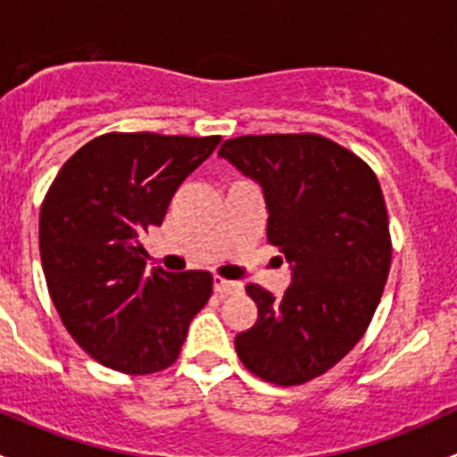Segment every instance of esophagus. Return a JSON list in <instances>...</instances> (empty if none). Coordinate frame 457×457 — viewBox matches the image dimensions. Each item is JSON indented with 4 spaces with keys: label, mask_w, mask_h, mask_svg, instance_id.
I'll return each instance as SVG.
<instances>
[{
    "label": "esophagus",
    "mask_w": 457,
    "mask_h": 457,
    "mask_svg": "<svg viewBox=\"0 0 457 457\" xmlns=\"http://www.w3.org/2000/svg\"><path fill=\"white\" fill-rule=\"evenodd\" d=\"M241 289V285L234 283V280H225L220 278V276H216L214 278V292L220 294V296H228V294H234Z\"/></svg>",
    "instance_id": "34e87169"
}]
</instances>
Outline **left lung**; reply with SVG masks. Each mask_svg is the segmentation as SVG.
Returning a JSON list of instances; mask_svg holds the SVG:
<instances>
[{"mask_svg": "<svg viewBox=\"0 0 457 457\" xmlns=\"http://www.w3.org/2000/svg\"><path fill=\"white\" fill-rule=\"evenodd\" d=\"M219 154L261 183L267 241L292 262L280 298L245 287L258 320L237 336V353L265 382L305 385L356 347L380 303L394 252L380 183L314 132L234 137Z\"/></svg>", "mask_w": 457, "mask_h": 457, "instance_id": "1", "label": "left lung"}]
</instances>
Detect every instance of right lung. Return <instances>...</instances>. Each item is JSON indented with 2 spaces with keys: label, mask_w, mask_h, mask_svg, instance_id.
Here are the masks:
<instances>
[{
  "label": "right lung",
  "mask_w": 457,
  "mask_h": 457,
  "mask_svg": "<svg viewBox=\"0 0 457 457\" xmlns=\"http://www.w3.org/2000/svg\"><path fill=\"white\" fill-rule=\"evenodd\" d=\"M220 137L108 132L54 177L39 212L46 285L75 343L114 371L174 365L190 320L212 296V274L145 271L143 234Z\"/></svg>",
  "instance_id": "add662e5"
}]
</instances>
